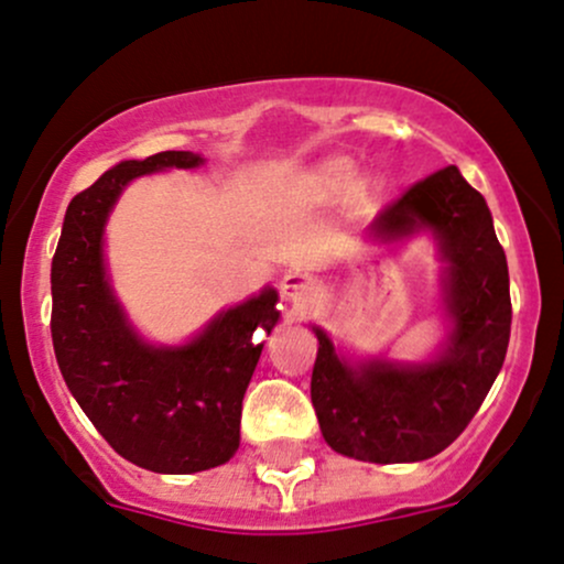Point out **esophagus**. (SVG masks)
<instances>
[{
	"instance_id": "1",
	"label": "esophagus",
	"mask_w": 564,
	"mask_h": 564,
	"mask_svg": "<svg viewBox=\"0 0 564 564\" xmlns=\"http://www.w3.org/2000/svg\"><path fill=\"white\" fill-rule=\"evenodd\" d=\"M319 295V280L311 276L308 271H290L282 280V297L295 303V306H308Z\"/></svg>"
}]
</instances>
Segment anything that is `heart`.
<instances>
[{
    "label": "heart",
    "instance_id": "b5f03b06",
    "mask_svg": "<svg viewBox=\"0 0 564 564\" xmlns=\"http://www.w3.org/2000/svg\"><path fill=\"white\" fill-rule=\"evenodd\" d=\"M359 165L348 158H329L308 176V189L322 200H340L359 187Z\"/></svg>",
    "mask_w": 564,
    "mask_h": 564
}]
</instances>
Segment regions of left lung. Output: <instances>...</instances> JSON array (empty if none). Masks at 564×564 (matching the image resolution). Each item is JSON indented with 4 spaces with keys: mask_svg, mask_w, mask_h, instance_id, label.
<instances>
[{
    "mask_svg": "<svg viewBox=\"0 0 564 564\" xmlns=\"http://www.w3.org/2000/svg\"><path fill=\"white\" fill-rule=\"evenodd\" d=\"M430 229L446 258L443 301L452 335L438 359L393 364L386 359L350 367L319 327L311 403L322 435L337 454L375 465L422 462L459 438L486 401L509 346L507 256L478 189L456 165L435 171L388 203L369 235L393 242Z\"/></svg>",
    "mask_w": 564,
    "mask_h": 564,
    "instance_id": "1",
    "label": "left lung"
}]
</instances>
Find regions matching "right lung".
<instances>
[{"label":"right lung","instance_id":"right-lung-1","mask_svg":"<svg viewBox=\"0 0 564 564\" xmlns=\"http://www.w3.org/2000/svg\"><path fill=\"white\" fill-rule=\"evenodd\" d=\"M200 163L195 152L165 150L105 171L70 200L52 258L50 327L65 386L123 459L163 475L231 459L242 395L263 348L258 329L271 333L280 319L276 293L267 288L178 348L148 346L126 322L102 261L110 208L131 178Z\"/></svg>","mask_w":564,"mask_h":564}]
</instances>
